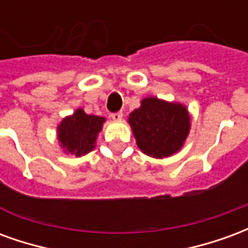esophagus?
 I'll return each instance as SVG.
<instances>
[{
  "mask_svg": "<svg viewBox=\"0 0 248 248\" xmlns=\"http://www.w3.org/2000/svg\"><path fill=\"white\" fill-rule=\"evenodd\" d=\"M122 115H124V114L121 113V111H117V113L110 114V117H111V119H113V121H121V119H122Z\"/></svg>",
  "mask_w": 248,
  "mask_h": 248,
  "instance_id": "esophagus-1",
  "label": "esophagus"
}]
</instances>
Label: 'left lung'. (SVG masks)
Masks as SVG:
<instances>
[{"label":"left lung","mask_w":248,"mask_h":248,"mask_svg":"<svg viewBox=\"0 0 248 248\" xmlns=\"http://www.w3.org/2000/svg\"><path fill=\"white\" fill-rule=\"evenodd\" d=\"M129 124L143 154L166 158L182 149L190 131V114L182 103L147 97L130 113Z\"/></svg>","instance_id":"left-lung-1"}]
</instances>
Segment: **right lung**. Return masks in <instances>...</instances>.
<instances>
[{
    "label": "right lung",
    "instance_id": "add662e5",
    "mask_svg": "<svg viewBox=\"0 0 248 248\" xmlns=\"http://www.w3.org/2000/svg\"><path fill=\"white\" fill-rule=\"evenodd\" d=\"M106 119L98 115H89L82 108L62 119L57 127L58 140L67 154L85 155L95 147V140Z\"/></svg>",
    "mask_w": 248,
    "mask_h": 248
}]
</instances>
